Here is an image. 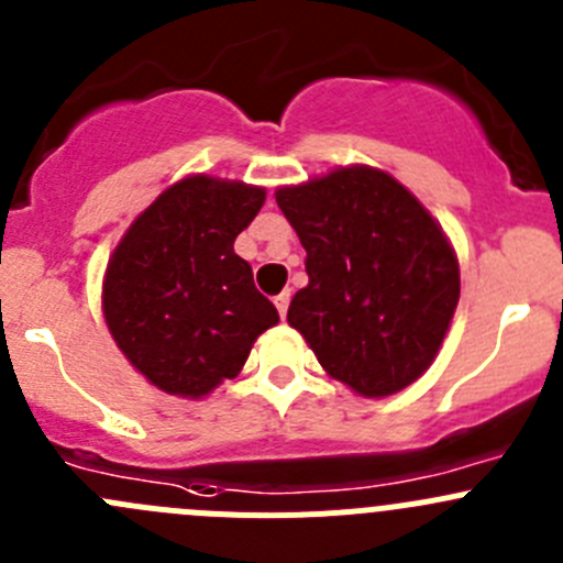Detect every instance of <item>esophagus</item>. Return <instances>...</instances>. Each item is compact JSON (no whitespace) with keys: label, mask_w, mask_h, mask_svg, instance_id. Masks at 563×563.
<instances>
[{"label":"esophagus","mask_w":563,"mask_h":563,"mask_svg":"<svg viewBox=\"0 0 563 563\" xmlns=\"http://www.w3.org/2000/svg\"><path fill=\"white\" fill-rule=\"evenodd\" d=\"M273 303H276L278 314H282V318H285V314H287V307H290V290L278 292V296L273 298Z\"/></svg>","instance_id":"obj_1"}]
</instances>
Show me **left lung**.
<instances>
[{
  "label": "left lung",
  "instance_id": "left-lung-1",
  "mask_svg": "<svg viewBox=\"0 0 563 563\" xmlns=\"http://www.w3.org/2000/svg\"><path fill=\"white\" fill-rule=\"evenodd\" d=\"M307 249L309 285L287 309L320 365L358 395L384 398L422 376L459 303V262L400 181L340 168L276 192Z\"/></svg>",
  "mask_w": 563,
  "mask_h": 563
}]
</instances>
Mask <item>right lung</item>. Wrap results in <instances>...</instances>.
Masks as SVG:
<instances>
[{
	"label": "right lung",
	"mask_w": 563,
	"mask_h": 563,
	"mask_svg": "<svg viewBox=\"0 0 563 563\" xmlns=\"http://www.w3.org/2000/svg\"><path fill=\"white\" fill-rule=\"evenodd\" d=\"M265 205L262 187L190 176L137 218L104 278V318L132 365L170 395L201 398L243 371L251 345L278 323L234 254Z\"/></svg>",
	"instance_id": "obj_1"
}]
</instances>
